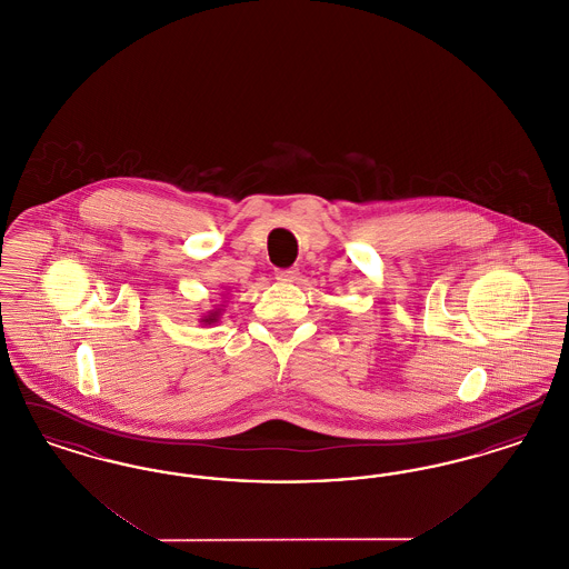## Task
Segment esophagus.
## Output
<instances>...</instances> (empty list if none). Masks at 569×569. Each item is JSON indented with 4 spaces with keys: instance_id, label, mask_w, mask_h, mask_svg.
Segmentation results:
<instances>
[{
    "instance_id": "1",
    "label": "esophagus",
    "mask_w": 569,
    "mask_h": 569,
    "mask_svg": "<svg viewBox=\"0 0 569 569\" xmlns=\"http://www.w3.org/2000/svg\"><path fill=\"white\" fill-rule=\"evenodd\" d=\"M298 269H281V271H277V279H281V281H297Z\"/></svg>"
}]
</instances>
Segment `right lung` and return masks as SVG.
Here are the masks:
<instances>
[{
	"mask_svg": "<svg viewBox=\"0 0 569 569\" xmlns=\"http://www.w3.org/2000/svg\"><path fill=\"white\" fill-rule=\"evenodd\" d=\"M209 320H213V318H209Z\"/></svg>",
	"mask_w": 569,
	"mask_h": 569,
	"instance_id": "1",
	"label": "right lung"
}]
</instances>
